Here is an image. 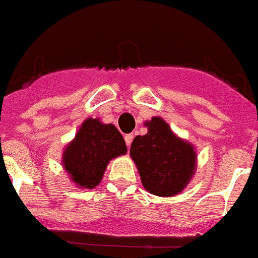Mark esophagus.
<instances>
[{
  "label": "esophagus",
  "mask_w": 258,
  "mask_h": 258,
  "mask_svg": "<svg viewBox=\"0 0 258 258\" xmlns=\"http://www.w3.org/2000/svg\"><path fill=\"white\" fill-rule=\"evenodd\" d=\"M133 139H134L133 134H127V135L124 136V140H125V144H127V147H130V146H131V143H133Z\"/></svg>",
  "instance_id": "1"
}]
</instances>
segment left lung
I'll return each instance as SVG.
<instances>
[{
  "instance_id": "1",
  "label": "left lung",
  "mask_w": 258,
  "mask_h": 258,
  "mask_svg": "<svg viewBox=\"0 0 258 258\" xmlns=\"http://www.w3.org/2000/svg\"><path fill=\"white\" fill-rule=\"evenodd\" d=\"M144 125L148 133L136 136L130 150L142 184L156 196H175L195 175L198 159L195 147L175 135L160 116H154Z\"/></svg>"
}]
</instances>
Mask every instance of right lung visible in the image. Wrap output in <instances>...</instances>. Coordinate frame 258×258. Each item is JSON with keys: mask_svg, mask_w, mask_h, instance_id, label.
Instances as JSON below:
<instances>
[{"mask_svg": "<svg viewBox=\"0 0 258 258\" xmlns=\"http://www.w3.org/2000/svg\"><path fill=\"white\" fill-rule=\"evenodd\" d=\"M127 152L122 134L114 124L87 118L62 155V164L78 187L93 189L103 177L111 159Z\"/></svg>", "mask_w": 258, "mask_h": 258, "instance_id": "obj_1", "label": "right lung"}]
</instances>
